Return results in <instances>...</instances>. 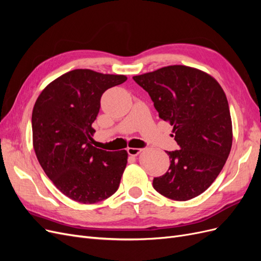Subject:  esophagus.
I'll list each match as a JSON object with an SVG mask.
<instances>
[{
  "mask_svg": "<svg viewBox=\"0 0 261 261\" xmlns=\"http://www.w3.org/2000/svg\"><path fill=\"white\" fill-rule=\"evenodd\" d=\"M126 150H127V153L129 155H137L138 153L143 151V149H140V148H129V147Z\"/></svg>",
  "mask_w": 261,
  "mask_h": 261,
  "instance_id": "1",
  "label": "esophagus"
}]
</instances>
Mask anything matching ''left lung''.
<instances>
[{
    "label": "left lung",
    "mask_w": 261,
    "mask_h": 261,
    "mask_svg": "<svg viewBox=\"0 0 261 261\" xmlns=\"http://www.w3.org/2000/svg\"><path fill=\"white\" fill-rule=\"evenodd\" d=\"M159 116L173 125L179 149L167 151L170 167L152 185L167 198L185 201L202 194L223 169L232 147L230 108L218 82L184 65L134 76Z\"/></svg>",
    "instance_id": "8db88e82"
}]
</instances>
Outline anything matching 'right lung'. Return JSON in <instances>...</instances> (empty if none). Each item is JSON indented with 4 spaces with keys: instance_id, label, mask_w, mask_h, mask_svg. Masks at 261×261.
I'll return each instance as SVG.
<instances>
[{
    "instance_id": "obj_1",
    "label": "right lung",
    "mask_w": 261,
    "mask_h": 261,
    "mask_svg": "<svg viewBox=\"0 0 261 261\" xmlns=\"http://www.w3.org/2000/svg\"><path fill=\"white\" fill-rule=\"evenodd\" d=\"M124 75L74 69L45 87L31 116L37 159L59 191L81 203H96L120 186L127 152L91 145L102 94Z\"/></svg>"
}]
</instances>
